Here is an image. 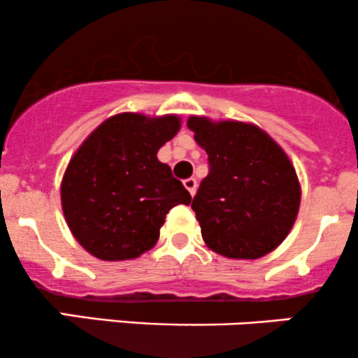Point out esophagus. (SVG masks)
I'll return each instance as SVG.
<instances>
[{"label": "esophagus", "instance_id": "esophagus-1", "mask_svg": "<svg viewBox=\"0 0 358 358\" xmlns=\"http://www.w3.org/2000/svg\"><path fill=\"white\" fill-rule=\"evenodd\" d=\"M183 185H185V188H187V190L190 192L192 196L195 195V192H196V180H195V178H187V180H183Z\"/></svg>", "mask_w": 358, "mask_h": 358}]
</instances>
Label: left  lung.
<instances>
[{
    "label": "left lung",
    "mask_w": 358,
    "mask_h": 358,
    "mask_svg": "<svg viewBox=\"0 0 358 358\" xmlns=\"http://www.w3.org/2000/svg\"><path fill=\"white\" fill-rule=\"evenodd\" d=\"M187 124L208 155L192 202L205 244L232 259L266 256L291 231L301 199L286 153L245 122L192 116Z\"/></svg>",
    "instance_id": "left-lung-1"
}]
</instances>
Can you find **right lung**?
I'll list each match as a JSON object with an SVG mask.
<instances>
[{
  "label": "right lung",
  "instance_id": "1",
  "mask_svg": "<svg viewBox=\"0 0 358 358\" xmlns=\"http://www.w3.org/2000/svg\"><path fill=\"white\" fill-rule=\"evenodd\" d=\"M176 116L122 113L82 143L62 180V208L79 244L102 261L141 256L166 213L192 196L156 153L178 133Z\"/></svg>",
  "mask_w": 358,
  "mask_h": 358
}]
</instances>
